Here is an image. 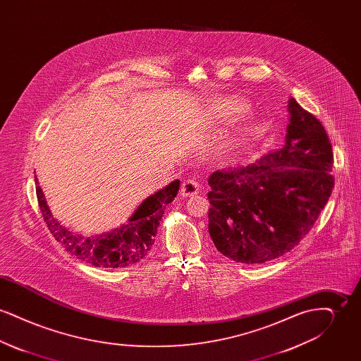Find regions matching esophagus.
<instances>
[{
	"label": "esophagus",
	"instance_id": "1",
	"mask_svg": "<svg viewBox=\"0 0 361 361\" xmlns=\"http://www.w3.org/2000/svg\"><path fill=\"white\" fill-rule=\"evenodd\" d=\"M200 192V185L197 181L195 180H184L183 184H181V189H180V195L183 197H190V196H195Z\"/></svg>",
	"mask_w": 361,
	"mask_h": 361
}]
</instances>
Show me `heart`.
I'll return each mask as SVG.
<instances>
[{
	"instance_id": "heart-1",
	"label": "heart",
	"mask_w": 361,
	"mask_h": 361,
	"mask_svg": "<svg viewBox=\"0 0 361 361\" xmlns=\"http://www.w3.org/2000/svg\"><path fill=\"white\" fill-rule=\"evenodd\" d=\"M249 105L246 102L235 97H212L206 104L207 119L212 123L218 121H237L246 111ZM257 127L255 124H249L242 131V137H252L256 134Z\"/></svg>"
}]
</instances>
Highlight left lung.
<instances>
[{
    "label": "left lung",
    "mask_w": 361,
    "mask_h": 361,
    "mask_svg": "<svg viewBox=\"0 0 361 361\" xmlns=\"http://www.w3.org/2000/svg\"><path fill=\"white\" fill-rule=\"evenodd\" d=\"M286 142L252 165L209 176L208 231L215 247L240 264L281 257L309 234L334 177L331 143L321 121L288 100Z\"/></svg>",
    "instance_id": "8db88e82"
}]
</instances>
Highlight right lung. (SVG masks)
Wrapping results in <instances>:
<instances>
[{
	"instance_id": "1",
	"label": "right lung",
	"mask_w": 361,
	"mask_h": 361,
	"mask_svg": "<svg viewBox=\"0 0 361 361\" xmlns=\"http://www.w3.org/2000/svg\"><path fill=\"white\" fill-rule=\"evenodd\" d=\"M35 184L43 219L55 240L78 259L108 269L134 265L147 256L154 245L157 228L162 219L164 209L176 197L180 188V181L174 180L142 200L127 218V222L103 234L85 237L71 231L69 227H65L52 216L36 176Z\"/></svg>"
}]
</instances>
